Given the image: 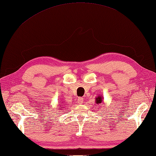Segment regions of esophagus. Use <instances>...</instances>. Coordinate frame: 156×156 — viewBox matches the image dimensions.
<instances>
[{
  "mask_svg": "<svg viewBox=\"0 0 156 156\" xmlns=\"http://www.w3.org/2000/svg\"><path fill=\"white\" fill-rule=\"evenodd\" d=\"M84 102V100H83V98H78V103L79 104H82Z\"/></svg>",
  "mask_w": 156,
  "mask_h": 156,
  "instance_id": "34e87169",
  "label": "esophagus"
}]
</instances>
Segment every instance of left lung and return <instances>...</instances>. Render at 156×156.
<instances>
[{"label": "left lung", "instance_id": "left-lung-1", "mask_svg": "<svg viewBox=\"0 0 156 156\" xmlns=\"http://www.w3.org/2000/svg\"><path fill=\"white\" fill-rule=\"evenodd\" d=\"M102 101H103V98H102V96H101V95H99L95 98V102L97 103L98 104H101V102H102Z\"/></svg>", "mask_w": 156, "mask_h": 156}]
</instances>
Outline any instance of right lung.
Instances as JSON below:
<instances>
[{
    "label": "right lung",
    "instance_id": "obj_1",
    "mask_svg": "<svg viewBox=\"0 0 156 156\" xmlns=\"http://www.w3.org/2000/svg\"><path fill=\"white\" fill-rule=\"evenodd\" d=\"M63 104V103H62L61 104H59V106H60V107H59V108H63V106L64 105V104ZM60 108H59V110H60Z\"/></svg>",
    "mask_w": 156,
    "mask_h": 156
}]
</instances>
